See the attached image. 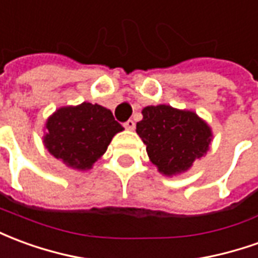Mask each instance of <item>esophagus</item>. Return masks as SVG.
Listing matches in <instances>:
<instances>
[{
  "instance_id": "1",
  "label": "esophagus",
  "mask_w": 258,
  "mask_h": 258,
  "mask_svg": "<svg viewBox=\"0 0 258 258\" xmlns=\"http://www.w3.org/2000/svg\"><path fill=\"white\" fill-rule=\"evenodd\" d=\"M125 127L127 131H133L135 129V122L132 119H129L127 122H125Z\"/></svg>"
}]
</instances>
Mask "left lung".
<instances>
[{
  "label": "left lung",
  "mask_w": 258,
  "mask_h": 258,
  "mask_svg": "<svg viewBox=\"0 0 258 258\" xmlns=\"http://www.w3.org/2000/svg\"><path fill=\"white\" fill-rule=\"evenodd\" d=\"M142 115L136 132L160 173L171 178L187 172L193 162L207 154L213 131L195 111L160 104L144 107Z\"/></svg>",
  "instance_id": "left-lung-1"
}]
</instances>
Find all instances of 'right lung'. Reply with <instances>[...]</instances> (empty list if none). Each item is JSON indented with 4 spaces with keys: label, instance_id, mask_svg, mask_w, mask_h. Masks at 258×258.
Instances as JSON below:
<instances>
[{
    "label": "right lung",
    "instance_id": "obj_1",
    "mask_svg": "<svg viewBox=\"0 0 258 258\" xmlns=\"http://www.w3.org/2000/svg\"><path fill=\"white\" fill-rule=\"evenodd\" d=\"M43 143L68 168L89 171L123 127L103 105L82 103L61 107L48 116Z\"/></svg>",
    "mask_w": 258,
    "mask_h": 258
}]
</instances>
